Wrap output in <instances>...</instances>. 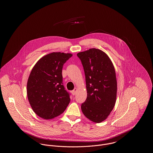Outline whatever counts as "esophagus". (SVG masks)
Instances as JSON below:
<instances>
[{"label": "esophagus", "mask_w": 153, "mask_h": 153, "mask_svg": "<svg viewBox=\"0 0 153 153\" xmlns=\"http://www.w3.org/2000/svg\"><path fill=\"white\" fill-rule=\"evenodd\" d=\"M77 88H74V89H73V91H72V94L73 95H75L76 94V92H77Z\"/></svg>", "instance_id": "1"}]
</instances>
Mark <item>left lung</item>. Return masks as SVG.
<instances>
[{
	"mask_svg": "<svg viewBox=\"0 0 153 153\" xmlns=\"http://www.w3.org/2000/svg\"><path fill=\"white\" fill-rule=\"evenodd\" d=\"M83 66L87 97L82 103V113L90 120L100 123L114 108L117 99V81L114 66L101 50L92 48L77 54Z\"/></svg>",
	"mask_w": 153,
	"mask_h": 153,
	"instance_id": "8db88e82",
	"label": "left lung"
}]
</instances>
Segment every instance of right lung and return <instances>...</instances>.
I'll use <instances>...</instances> for the list:
<instances>
[{"label":"right lung","mask_w":153,"mask_h":153,"mask_svg":"<svg viewBox=\"0 0 153 153\" xmlns=\"http://www.w3.org/2000/svg\"><path fill=\"white\" fill-rule=\"evenodd\" d=\"M72 54L53 52L39 59L32 69L27 84V94L33 111L44 119L58 117L71 101L64 87L62 70Z\"/></svg>","instance_id":"add662e5"}]
</instances>
